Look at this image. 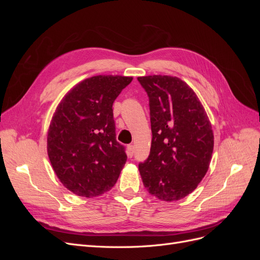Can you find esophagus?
<instances>
[{
  "label": "esophagus",
  "instance_id": "esophagus-1",
  "mask_svg": "<svg viewBox=\"0 0 260 260\" xmlns=\"http://www.w3.org/2000/svg\"><path fill=\"white\" fill-rule=\"evenodd\" d=\"M127 149H128V156L129 157H132L133 156V153H135V146H133L132 144H130V145H128L127 146Z\"/></svg>",
  "mask_w": 260,
  "mask_h": 260
}]
</instances>
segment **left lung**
<instances>
[{
    "label": "left lung",
    "instance_id": "left-lung-1",
    "mask_svg": "<svg viewBox=\"0 0 260 260\" xmlns=\"http://www.w3.org/2000/svg\"><path fill=\"white\" fill-rule=\"evenodd\" d=\"M138 80L148 95L153 135L140 175L149 194L176 202L192 193L209 168L211 124L198 95L180 78L154 75Z\"/></svg>",
    "mask_w": 260,
    "mask_h": 260
}]
</instances>
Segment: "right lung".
Returning <instances> with one entry per match:
<instances>
[{
    "label": "right lung",
    "instance_id": "right-lung-1",
    "mask_svg": "<svg viewBox=\"0 0 260 260\" xmlns=\"http://www.w3.org/2000/svg\"><path fill=\"white\" fill-rule=\"evenodd\" d=\"M132 77L94 76L76 84L56 107L48 131V155L70 192L95 198L117 182L127 155L117 142L113 103Z\"/></svg>",
    "mask_w": 260,
    "mask_h": 260
}]
</instances>
